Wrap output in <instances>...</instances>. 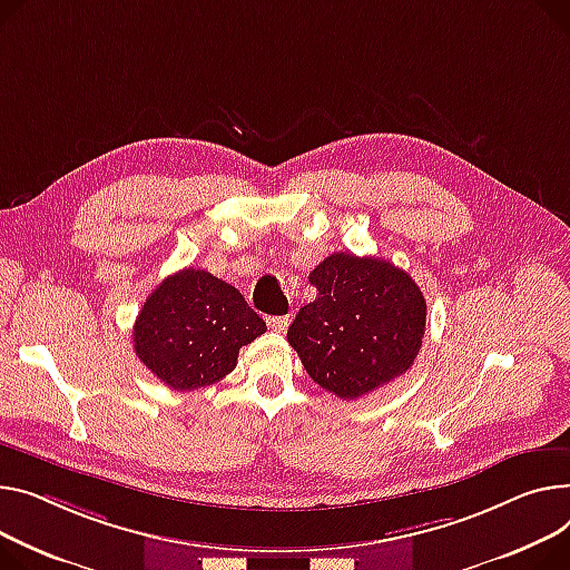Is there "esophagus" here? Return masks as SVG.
Wrapping results in <instances>:
<instances>
[{
	"mask_svg": "<svg viewBox=\"0 0 570 570\" xmlns=\"http://www.w3.org/2000/svg\"><path fill=\"white\" fill-rule=\"evenodd\" d=\"M265 323H268V327L275 332H284L291 325V316H268Z\"/></svg>",
	"mask_w": 570,
	"mask_h": 570,
	"instance_id": "34e87169",
	"label": "esophagus"
}]
</instances>
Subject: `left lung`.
<instances>
[{"label":"left lung","instance_id":"obj_1","mask_svg":"<svg viewBox=\"0 0 570 570\" xmlns=\"http://www.w3.org/2000/svg\"><path fill=\"white\" fill-rule=\"evenodd\" d=\"M318 295L288 327L312 381L355 401L403 375L422 348L426 299L394 263L336 252L309 273Z\"/></svg>","mask_w":570,"mask_h":570}]
</instances>
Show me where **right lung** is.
<instances>
[{
	"mask_svg": "<svg viewBox=\"0 0 570 570\" xmlns=\"http://www.w3.org/2000/svg\"><path fill=\"white\" fill-rule=\"evenodd\" d=\"M265 332L238 288L206 271L185 268L148 295L132 327L144 366L176 392L215 385L238 353Z\"/></svg>",
	"mask_w": 570,
	"mask_h": 570,
	"instance_id": "obj_1",
	"label": "right lung"
}]
</instances>
